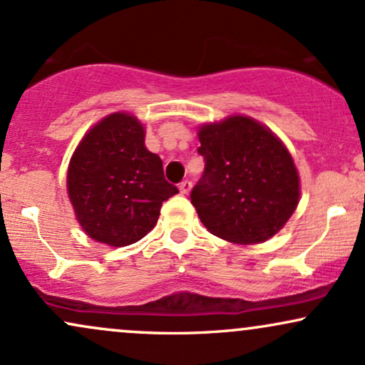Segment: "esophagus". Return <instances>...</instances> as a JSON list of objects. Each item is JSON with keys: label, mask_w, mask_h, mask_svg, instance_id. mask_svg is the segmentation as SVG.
<instances>
[{"label": "esophagus", "mask_w": 365, "mask_h": 365, "mask_svg": "<svg viewBox=\"0 0 365 365\" xmlns=\"http://www.w3.org/2000/svg\"><path fill=\"white\" fill-rule=\"evenodd\" d=\"M178 188H180V192H182V194H188V192L192 190V182H190V180H183V182L178 185Z\"/></svg>", "instance_id": "34e87169"}]
</instances>
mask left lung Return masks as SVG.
Returning a JSON list of instances; mask_svg holds the SVG:
<instances>
[{"instance_id":"8db88e82","label":"left lung","mask_w":365,"mask_h":365,"mask_svg":"<svg viewBox=\"0 0 365 365\" xmlns=\"http://www.w3.org/2000/svg\"><path fill=\"white\" fill-rule=\"evenodd\" d=\"M199 142L206 166L190 200L204 226L242 245L276 235L300 199L299 173L283 142L242 115L202 125Z\"/></svg>"}]
</instances>
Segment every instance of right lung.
Here are the masks:
<instances>
[{"instance_id": "1", "label": "right lung", "mask_w": 365, "mask_h": 365, "mask_svg": "<svg viewBox=\"0 0 365 365\" xmlns=\"http://www.w3.org/2000/svg\"><path fill=\"white\" fill-rule=\"evenodd\" d=\"M144 127L128 113L96 123L75 149L66 190L78 223L111 247L135 244L158 223L165 200L178 194L166 182L163 161L144 145Z\"/></svg>"}]
</instances>
